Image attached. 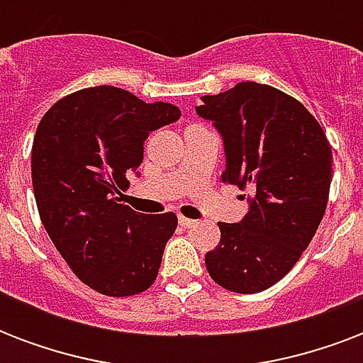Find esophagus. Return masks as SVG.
<instances>
[{"mask_svg": "<svg viewBox=\"0 0 363 363\" xmlns=\"http://www.w3.org/2000/svg\"><path fill=\"white\" fill-rule=\"evenodd\" d=\"M179 224H181V226H184V228H192V226H196V224H198V220H192V218H188V216L179 215Z\"/></svg>", "mask_w": 363, "mask_h": 363, "instance_id": "1", "label": "esophagus"}]
</instances>
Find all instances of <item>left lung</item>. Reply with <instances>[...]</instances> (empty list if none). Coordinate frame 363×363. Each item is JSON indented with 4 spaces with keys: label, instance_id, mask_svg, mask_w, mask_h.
<instances>
[{
    "label": "left lung",
    "instance_id": "obj_1",
    "mask_svg": "<svg viewBox=\"0 0 363 363\" xmlns=\"http://www.w3.org/2000/svg\"><path fill=\"white\" fill-rule=\"evenodd\" d=\"M201 101L198 115L215 122L224 139L222 181L252 196L241 222H218L220 242L205 254V265L226 290L262 292L292 269L318 230L332 147L315 116L269 84L239 82Z\"/></svg>",
    "mask_w": 363,
    "mask_h": 363
}]
</instances>
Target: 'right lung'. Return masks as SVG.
<instances>
[{"label":"right lung","instance_id":"right-lung-1","mask_svg":"<svg viewBox=\"0 0 363 363\" xmlns=\"http://www.w3.org/2000/svg\"><path fill=\"white\" fill-rule=\"evenodd\" d=\"M179 116L175 105L94 86L58 99L37 125L31 182L43 226L73 273L104 296H135L158 277L177 215L147 216L118 196L148 133Z\"/></svg>","mask_w":363,"mask_h":363}]
</instances>
